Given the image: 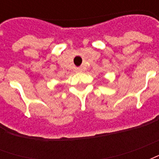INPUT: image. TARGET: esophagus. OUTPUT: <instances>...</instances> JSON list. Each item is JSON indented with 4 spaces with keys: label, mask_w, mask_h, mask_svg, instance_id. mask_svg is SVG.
I'll use <instances>...</instances> for the list:
<instances>
[{
    "label": "esophagus",
    "mask_w": 159,
    "mask_h": 159,
    "mask_svg": "<svg viewBox=\"0 0 159 159\" xmlns=\"http://www.w3.org/2000/svg\"><path fill=\"white\" fill-rule=\"evenodd\" d=\"M75 71H76V72H81V71H83V69L77 67V68H75Z\"/></svg>",
    "instance_id": "1"
}]
</instances>
